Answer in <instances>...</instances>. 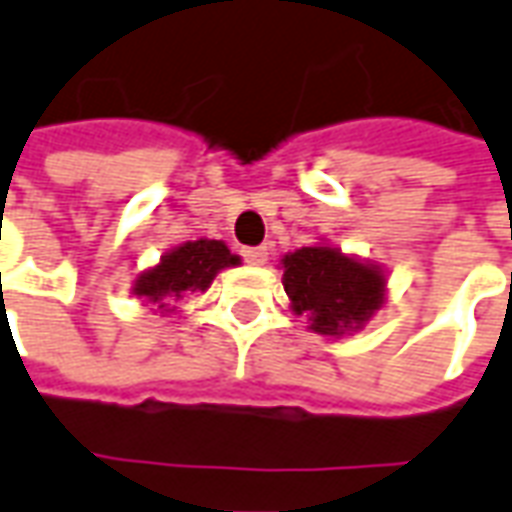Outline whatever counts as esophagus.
<instances>
[{
  "label": "esophagus",
  "instance_id": "esophagus-1",
  "mask_svg": "<svg viewBox=\"0 0 512 512\" xmlns=\"http://www.w3.org/2000/svg\"><path fill=\"white\" fill-rule=\"evenodd\" d=\"M241 255H244L246 263H252V266H263V263L268 260V249L266 246H246Z\"/></svg>",
  "mask_w": 512,
  "mask_h": 512
}]
</instances>
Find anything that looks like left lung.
<instances>
[{"instance_id": "obj_1", "label": "left lung", "mask_w": 512, "mask_h": 512, "mask_svg": "<svg viewBox=\"0 0 512 512\" xmlns=\"http://www.w3.org/2000/svg\"><path fill=\"white\" fill-rule=\"evenodd\" d=\"M282 285L293 313L310 318L321 335H338L382 305L385 277L330 246H302L282 260Z\"/></svg>"}]
</instances>
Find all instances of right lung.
Here are the masks:
<instances>
[{"label": "right lung", "instance_id": "right-lung-1", "mask_svg": "<svg viewBox=\"0 0 512 512\" xmlns=\"http://www.w3.org/2000/svg\"><path fill=\"white\" fill-rule=\"evenodd\" d=\"M238 257L221 241H188L160 260V266L146 271L135 282V293L169 310L185 291H205L221 268L235 266Z\"/></svg>", "mask_w": 512, "mask_h": 512}]
</instances>
